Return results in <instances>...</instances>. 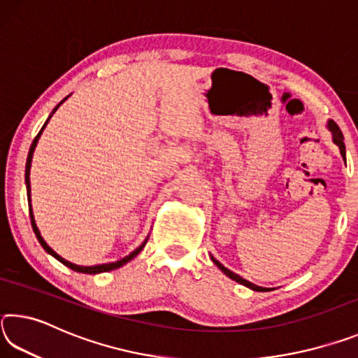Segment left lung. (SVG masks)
Masks as SVG:
<instances>
[{"mask_svg": "<svg viewBox=\"0 0 358 358\" xmlns=\"http://www.w3.org/2000/svg\"><path fill=\"white\" fill-rule=\"evenodd\" d=\"M327 129H329V131L331 132L333 143L338 145V148H339V153H341L343 159H344V157H346V145H344V137H343V132H341V129L338 128V124H336L335 121H333V120H329V121H327ZM210 259L213 260V264L217 266V268H220V270L222 271L224 275L229 276L230 280H234V281H237V282H240V284H243V286L250 287L251 290H256V292H265V290H268V289H266V287H260V286H256V284H252V282H250V281H246L245 278H241L240 275L234 273L232 270L226 268V266H224V265L220 262V260H216L213 256H210Z\"/></svg>", "mask_w": 358, "mask_h": 358, "instance_id": "obj_1", "label": "left lung"}]
</instances>
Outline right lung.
Here are the masks:
<instances>
[{
	"mask_svg": "<svg viewBox=\"0 0 358 358\" xmlns=\"http://www.w3.org/2000/svg\"><path fill=\"white\" fill-rule=\"evenodd\" d=\"M71 96V94H69ZM69 96H66V98L59 102V104L53 108L52 110V113L48 115V118L45 120V123H44V126H42L41 128V131H39V134L34 137V141H33V143H31V147H29V151H28V157H27V167H25V185H27V196H28V208H29V217H31V226H33V230H34V234H36V238L39 240V243H41V246L44 248V250L50 254V256H53L55 257L57 260H59V262H62L63 265H66V266H69L71 270H74V271H78V273H87V275H98V273H104V271H110V270H115V268H120V266H123V265H126L129 262V260H132L134 259L138 252H141L143 248H145V245H147V241H148V237L143 240V243L138 246V248H136L134 251L132 252H129L128 256L126 257H123V259H120V260H117V262H110V264H101V265H92V266H83V265H76V264H72V262H69V260H66V259H63L62 256H59V254H57L55 251L52 250L50 246L47 245V241L42 238V235H41V232H39V229H38V226H36V221H34V215H33V205H31V185H29V171H31V161H33V153H34V148H36V145H38V142H39V137H41V134H42V131L45 129V126H47V123L48 121H50V118H52V115L55 113L57 110H58V107L63 104V102L69 98Z\"/></svg>",
	"mask_w": 358,
	"mask_h": 358,
	"instance_id": "right-lung-1",
	"label": "right lung"
}]
</instances>
